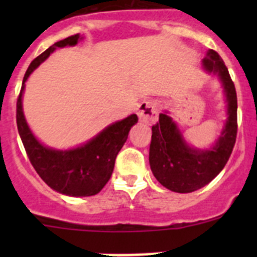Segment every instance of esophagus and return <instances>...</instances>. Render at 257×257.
<instances>
[{"label": "esophagus", "instance_id": "1", "mask_svg": "<svg viewBox=\"0 0 257 257\" xmlns=\"http://www.w3.org/2000/svg\"><path fill=\"white\" fill-rule=\"evenodd\" d=\"M158 105L154 100H143L138 105V116L144 123H154L158 119Z\"/></svg>", "mask_w": 257, "mask_h": 257}]
</instances>
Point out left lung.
Here are the masks:
<instances>
[{
	"instance_id": "1",
	"label": "left lung",
	"mask_w": 257,
	"mask_h": 257,
	"mask_svg": "<svg viewBox=\"0 0 257 257\" xmlns=\"http://www.w3.org/2000/svg\"><path fill=\"white\" fill-rule=\"evenodd\" d=\"M201 66L208 74L217 76L226 103V120L216 142L204 149L189 145L167 110L152 126L150 169L163 186L175 193H191L209 184L224 169L236 141L237 98L229 71L212 49L206 52Z\"/></svg>"
}]
</instances>
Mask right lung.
Listing matches in <instances>:
<instances>
[{
	"mask_svg": "<svg viewBox=\"0 0 257 257\" xmlns=\"http://www.w3.org/2000/svg\"><path fill=\"white\" fill-rule=\"evenodd\" d=\"M83 36L74 35L58 41L33 59L23 77L17 99V128L31 164L51 189L68 196H92L99 193L110 179L115 158L138 121L137 114L114 121L84 144L71 149H56L42 144L31 131L23 114L22 98L26 82L32 72L57 48L76 46Z\"/></svg>",
	"mask_w": 257,
	"mask_h": 257,
	"instance_id": "obj_1",
	"label": "right lung"
}]
</instances>
